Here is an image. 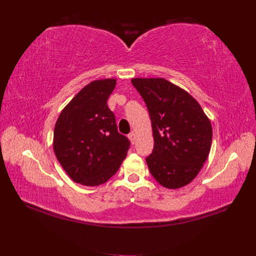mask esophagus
Returning <instances> with one entry per match:
<instances>
[{
    "mask_svg": "<svg viewBox=\"0 0 256 256\" xmlns=\"http://www.w3.org/2000/svg\"><path fill=\"white\" fill-rule=\"evenodd\" d=\"M128 138H129V140H130V142L132 143V144H134V141H136V134L134 132H130L129 134H128Z\"/></svg>",
    "mask_w": 256,
    "mask_h": 256,
    "instance_id": "obj_1",
    "label": "esophagus"
}]
</instances>
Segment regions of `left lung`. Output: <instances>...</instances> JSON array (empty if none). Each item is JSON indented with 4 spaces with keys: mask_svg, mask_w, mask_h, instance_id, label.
Instances as JSON below:
<instances>
[{
    "mask_svg": "<svg viewBox=\"0 0 256 256\" xmlns=\"http://www.w3.org/2000/svg\"><path fill=\"white\" fill-rule=\"evenodd\" d=\"M150 112L154 150L146 158L161 186L180 189L190 184L208 157L212 128L200 104L187 90L164 78H134Z\"/></svg>",
    "mask_w": 256,
    "mask_h": 256,
    "instance_id": "obj_1",
    "label": "left lung"
}]
</instances>
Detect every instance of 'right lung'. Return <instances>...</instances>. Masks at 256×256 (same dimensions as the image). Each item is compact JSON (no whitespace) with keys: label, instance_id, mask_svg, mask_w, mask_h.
Returning a JSON list of instances; mask_svg holds the SVG:
<instances>
[{"label":"right lung","instance_id":"obj_1","mask_svg":"<svg viewBox=\"0 0 256 256\" xmlns=\"http://www.w3.org/2000/svg\"><path fill=\"white\" fill-rule=\"evenodd\" d=\"M116 79L88 83L62 110L54 126L53 150L68 176L88 187L104 184L118 172L130 146L118 134L106 104Z\"/></svg>","mask_w":256,"mask_h":256}]
</instances>
